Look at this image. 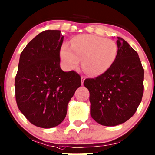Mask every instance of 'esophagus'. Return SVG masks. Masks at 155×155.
Wrapping results in <instances>:
<instances>
[{
  "mask_svg": "<svg viewBox=\"0 0 155 155\" xmlns=\"http://www.w3.org/2000/svg\"><path fill=\"white\" fill-rule=\"evenodd\" d=\"M85 80V76L82 75V76H81V82H82V84H83L84 80Z\"/></svg>",
  "mask_w": 155,
  "mask_h": 155,
  "instance_id": "1",
  "label": "esophagus"
}]
</instances>
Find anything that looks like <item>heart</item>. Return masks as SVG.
<instances>
[{
  "label": "heart",
  "instance_id": "b5f03b06",
  "mask_svg": "<svg viewBox=\"0 0 155 155\" xmlns=\"http://www.w3.org/2000/svg\"><path fill=\"white\" fill-rule=\"evenodd\" d=\"M118 54L115 42L95 35H79L70 41V48L64 45L60 57L68 69H75L82 59V65L89 75L98 76L113 65Z\"/></svg>",
  "mask_w": 155,
  "mask_h": 155
}]
</instances>
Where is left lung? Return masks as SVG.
I'll return each instance as SVG.
<instances>
[{
	"instance_id": "1",
	"label": "left lung",
	"mask_w": 155,
	"mask_h": 155,
	"mask_svg": "<svg viewBox=\"0 0 155 155\" xmlns=\"http://www.w3.org/2000/svg\"><path fill=\"white\" fill-rule=\"evenodd\" d=\"M117 59L107 72L88 78L84 85L90 92V114L97 123L115 126L135 113L144 92V69L137 52L117 37Z\"/></svg>"
}]
</instances>
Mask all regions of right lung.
<instances>
[{
	"mask_svg": "<svg viewBox=\"0 0 155 155\" xmlns=\"http://www.w3.org/2000/svg\"><path fill=\"white\" fill-rule=\"evenodd\" d=\"M63 39L60 31H45L28 43L20 56L15 80L16 102L26 119L39 127L61 123L68 102L81 85L79 74L60 68Z\"/></svg>",
	"mask_w": 155,
	"mask_h": 155,
	"instance_id": "1",
	"label": "right lung"
}]
</instances>
